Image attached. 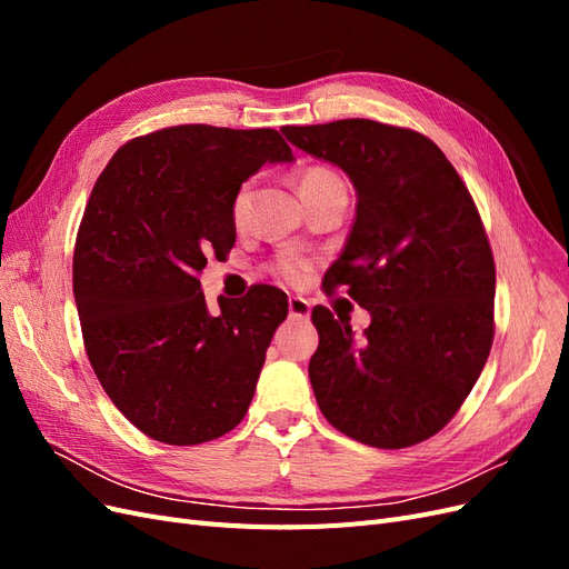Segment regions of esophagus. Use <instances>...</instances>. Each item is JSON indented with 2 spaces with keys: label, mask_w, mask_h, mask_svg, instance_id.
<instances>
[{
  "label": "esophagus",
  "mask_w": 569,
  "mask_h": 569,
  "mask_svg": "<svg viewBox=\"0 0 569 569\" xmlns=\"http://www.w3.org/2000/svg\"><path fill=\"white\" fill-rule=\"evenodd\" d=\"M289 316L308 320V316H311V303H308L303 297H289Z\"/></svg>",
  "instance_id": "esophagus-1"
}]
</instances>
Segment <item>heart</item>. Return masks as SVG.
Returning a JSON list of instances; mask_svg holds the SVG:
<instances>
[{
	"label": "heart",
	"instance_id": "b5f03b06",
	"mask_svg": "<svg viewBox=\"0 0 569 569\" xmlns=\"http://www.w3.org/2000/svg\"><path fill=\"white\" fill-rule=\"evenodd\" d=\"M332 182H341V180L327 168H308L301 178V187H318V184H332ZM249 199H251V187L242 184L237 189V194L232 199V220L237 222V226H242L244 222ZM303 270H306V266H303V261H299L297 256H282L280 261L274 263V272H278L282 280H287L291 284L303 278Z\"/></svg>",
	"mask_w": 569,
	"mask_h": 569
}]
</instances>
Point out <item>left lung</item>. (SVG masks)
I'll return each mask as SVG.
<instances>
[{
    "label": "left lung",
    "mask_w": 569,
    "mask_h": 569,
    "mask_svg": "<svg viewBox=\"0 0 569 569\" xmlns=\"http://www.w3.org/2000/svg\"><path fill=\"white\" fill-rule=\"evenodd\" d=\"M297 149L341 168L356 220L325 287L370 313L363 337L313 308L308 366L327 422L375 449L435 437L468 399L493 341L496 268L477 206L425 134L366 118L284 126Z\"/></svg>",
    "instance_id": "obj_1"
}]
</instances>
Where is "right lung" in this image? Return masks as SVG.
Masks as SVG:
<instances>
[{"label":"right lung","mask_w":569,"mask_h":569,"mask_svg":"<svg viewBox=\"0 0 569 569\" xmlns=\"http://www.w3.org/2000/svg\"><path fill=\"white\" fill-rule=\"evenodd\" d=\"M278 130L176 126L120 147L99 176L73 253L84 351L113 406L147 437L194 446L242 422L287 295L253 287L206 306V256L234 244L232 199Z\"/></svg>","instance_id":"1"}]
</instances>
